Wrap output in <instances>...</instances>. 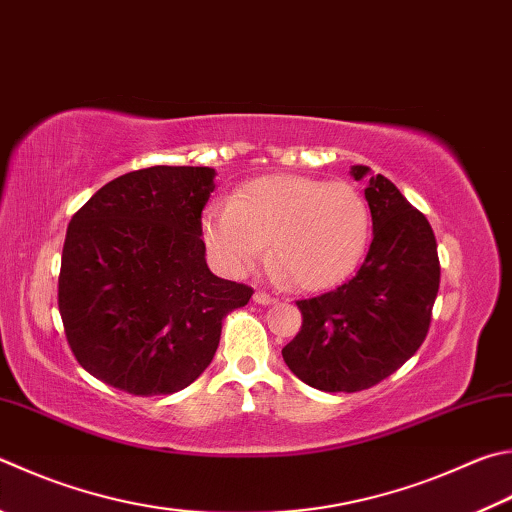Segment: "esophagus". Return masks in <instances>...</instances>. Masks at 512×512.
<instances>
[{
	"label": "esophagus",
	"mask_w": 512,
	"mask_h": 512,
	"mask_svg": "<svg viewBox=\"0 0 512 512\" xmlns=\"http://www.w3.org/2000/svg\"><path fill=\"white\" fill-rule=\"evenodd\" d=\"M253 300H255V304H262V306H268V304H275L277 302L275 297H271L268 293H262V291H257L253 295Z\"/></svg>",
	"instance_id": "esophagus-1"
}]
</instances>
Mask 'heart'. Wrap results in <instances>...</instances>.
<instances>
[{
	"label": "heart",
	"mask_w": 512,
	"mask_h": 512,
	"mask_svg": "<svg viewBox=\"0 0 512 512\" xmlns=\"http://www.w3.org/2000/svg\"><path fill=\"white\" fill-rule=\"evenodd\" d=\"M201 228L224 271L244 273L268 241L277 273L304 291H320L356 271L369 244L371 212L351 183L273 174L210 203Z\"/></svg>",
	"instance_id": "heart-1"
}]
</instances>
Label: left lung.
<instances>
[{"instance_id": "1", "label": "left lung", "mask_w": 512, "mask_h": 512, "mask_svg": "<svg viewBox=\"0 0 512 512\" xmlns=\"http://www.w3.org/2000/svg\"><path fill=\"white\" fill-rule=\"evenodd\" d=\"M367 179L374 239L349 282L300 300L302 329L282 349L288 369L322 392H360L392 376L423 345L441 266L430 221L383 174Z\"/></svg>"}]
</instances>
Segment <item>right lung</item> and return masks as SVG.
I'll return each instance as SVG.
<instances>
[{"mask_svg": "<svg viewBox=\"0 0 512 512\" xmlns=\"http://www.w3.org/2000/svg\"><path fill=\"white\" fill-rule=\"evenodd\" d=\"M212 167L154 165L118 176L67 228L58 306L73 356L134 396L174 394L215 358L221 322L253 288L206 264L201 212Z\"/></svg>", "mask_w": 512, "mask_h": 512, "instance_id": "obj_1", "label": "right lung"}]
</instances>
